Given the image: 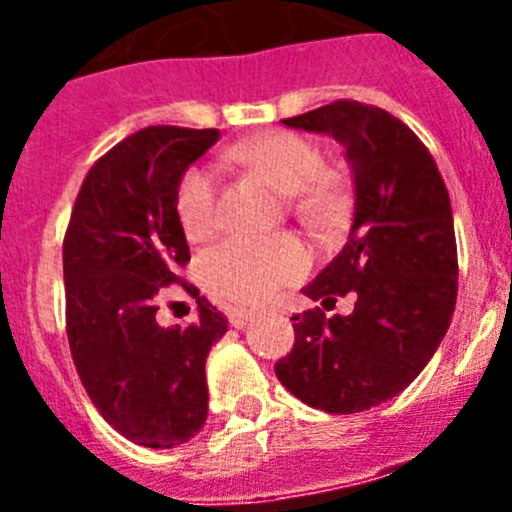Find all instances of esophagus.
<instances>
[{"instance_id":"1","label":"esophagus","mask_w":512,"mask_h":512,"mask_svg":"<svg viewBox=\"0 0 512 512\" xmlns=\"http://www.w3.org/2000/svg\"><path fill=\"white\" fill-rule=\"evenodd\" d=\"M251 318H253V312L243 310V307H233V310H228V320L233 328H246V323Z\"/></svg>"}]
</instances>
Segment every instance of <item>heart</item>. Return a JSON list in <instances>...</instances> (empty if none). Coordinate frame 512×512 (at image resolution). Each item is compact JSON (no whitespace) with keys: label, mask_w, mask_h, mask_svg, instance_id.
<instances>
[{"label":"heart","mask_w":512,"mask_h":512,"mask_svg":"<svg viewBox=\"0 0 512 512\" xmlns=\"http://www.w3.org/2000/svg\"><path fill=\"white\" fill-rule=\"evenodd\" d=\"M228 156L292 194V215L307 228H325L341 212L343 179L325 169L323 151L305 135L266 130L235 143ZM174 210L187 238L200 241L210 235L220 212L217 176L205 166H189L176 184ZM305 269L307 253L292 235H230L197 261L200 282L210 295L243 305L269 300L300 279Z\"/></svg>","instance_id":"heart-1"}]
</instances>
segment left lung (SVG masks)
<instances>
[{
	"label": "left lung",
	"instance_id": "left-lung-1",
	"mask_svg": "<svg viewBox=\"0 0 512 512\" xmlns=\"http://www.w3.org/2000/svg\"><path fill=\"white\" fill-rule=\"evenodd\" d=\"M284 125L341 140L354 169L348 243L302 295L323 307L354 295V312L292 315L295 346L274 364L310 408L369 410L400 395L431 361L456 305L459 259L451 200L423 140L382 107L336 99Z\"/></svg>",
	"mask_w": 512,
	"mask_h": 512
}]
</instances>
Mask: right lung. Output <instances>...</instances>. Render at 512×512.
Masks as SVG:
<instances>
[{
	"mask_svg": "<svg viewBox=\"0 0 512 512\" xmlns=\"http://www.w3.org/2000/svg\"><path fill=\"white\" fill-rule=\"evenodd\" d=\"M220 130L151 125L99 156L63 235L66 336L89 400L117 433L171 449L207 420L205 359L228 320L182 279L189 246L176 220L179 176ZM171 283L198 297L187 326L155 323Z\"/></svg>",
	"mask_w": 512,
	"mask_h": 512,
	"instance_id": "obj_1",
	"label": "right lung"
}]
</instances>
